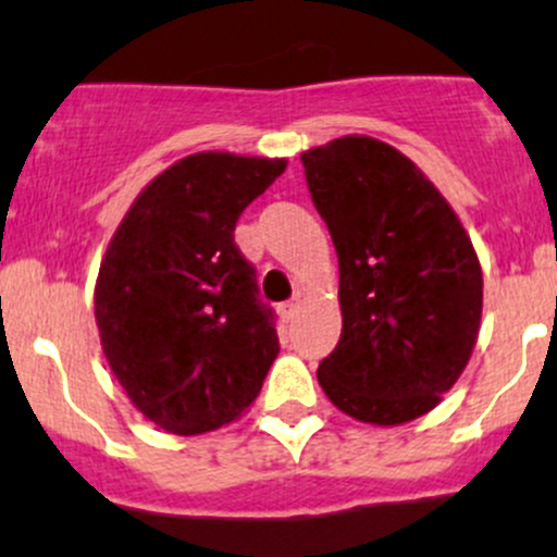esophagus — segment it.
<instances>
[{
    "label": "esophagus",
    "instance_id": "34e87169",
    "mask_svg": "<svg viewBox=\"0 0 557 557\" xmlns=\"http://www.w3.org/2000/svg\"><path fill=\"white\" fill-rule=\"evenodd\" d=\"M296 312H298V301H288V304H283V307H280V318H283L285 323H294Z\"/></svg>",
    "mask_w": 557,
    "mask_h": 557
}]
</instances>
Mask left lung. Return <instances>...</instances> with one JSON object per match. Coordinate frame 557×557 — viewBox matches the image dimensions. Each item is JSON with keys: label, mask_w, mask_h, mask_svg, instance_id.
Segmentation results:
<instances>
[{"label": "left lung", "mask_w": 557, "mask_h": 557, "mask_svg": "<svg viewBox=\"0 0 557 557\" xmlns=\"http://www.w3.org/2000/svg\"><path fill=\"white\" fill-rule=\"evenodd\" d=\"M338 256L342 338L318 382L368 424L432 411L475 347L483 274L450 205L408 157L368 136L301 154Z\"/></svg>", "instance_id": "left-lung-1"}]
</instances>
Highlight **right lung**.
<instances>
[{"instance_id": "add662e5", "label": "right lung", "mask_w": 557, "mask_h": 557, "mask_svg": "<svg viewBox=\"0 0 557 557\" xmlns=\"http://www.w3.org/2000/svg\"><path fill=\"white\" fill-rule=\"evenodd\" d=\"M283 171L285 160L186 157L140 191L103 256V355L133 406L165 432L230 424L280 352L277 314L261 301L234 226Z\"/></svg>"}]
</instances>
